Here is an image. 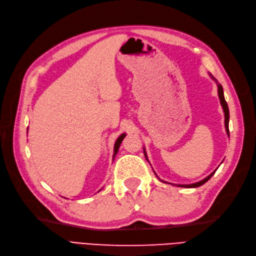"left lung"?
<instances>
[{"label": "left lung", "mask_w": 256, "mask_h": 256, "mask_svg": "<svg viewBox=\"0 0 256 256\" xmlns=\"http://www.w3.org/2000/svg\"><path fill=\"white\" fill-rule=\"evenodd\" d=\"M209 76H212V78L216 82V80L214 78V76L209 74ZM216 85H218V95H219V99H220V102H221V106L223 108V112H224V118H226V120H224V122H226V134L228 136H230V130H228V120H230V112H228V104L226 102V98H224V94H223V88H222V85L219 84L218 82H216ZM144 154H145V150H144ZM145 158H146V154H145ZM147 159V158H146ZM214 171L210 175H208L206 178H204L203 180H200L198 182H194V184H176L177 187H184V188H196V187H200V186L204 184L206 182H208L209 180H210L212 176L214 174Z\"/></svg>", "instance_id": "left-lung-1"}]
</instances>
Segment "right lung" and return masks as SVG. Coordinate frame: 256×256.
Segmentation results:
<instances>
[{
	"label": "right lung",
	"mask_w": 256,
	"mask_h": 256,
	"mask_svg": "<svg viewBox=\"0 0 256 256\" xmlns=\"http://www.w3.org/2000/svg\"><path fill=\"white\" fill-rule=\"evenodd\" d=\"M125 136H126V134H120V136L118 138V140H116L115 145H114V154H113V158L116 156V154H118V148H120V143L122 142L124 138H125Z\"/></svg>",
	"instance_id": "1"
}]
</instances>
